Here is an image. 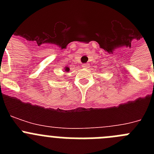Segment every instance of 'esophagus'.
Here are the masks:
<instances>
[{"instance_id": "1", "label": "esophagus", "mask_w": 154, "mask_h": 154, "mask_svg": "<svg viewBox=\"0 0 154 154\" xmlns=\"http://www.w3.org/2000/svg\"><path fill=\"white\" fill-rule=\"evenodd\" d=\"M81 66H82V68H88L89 66H88V63H86V64H83Z\"/></svg>"}]
</instances>
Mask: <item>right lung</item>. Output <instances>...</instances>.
<instances>
[{"mask_svg":"<svg viewBox=\"0 0 154 154\" xmlns=\"http://www.w3.org/2000/svg\"><path fill=\"white\" fill-rule=\"evenodd\" d=\"M70 71V68L68 67V66H66V67H64V69H63V72H65V74L66 73H68ZM66 76V75H65ZM64 76V77H65Z\"/></svg>","mask_w":154,"mask_h":154,"instance_id":"1","label":"right lung"}]
</instances>
